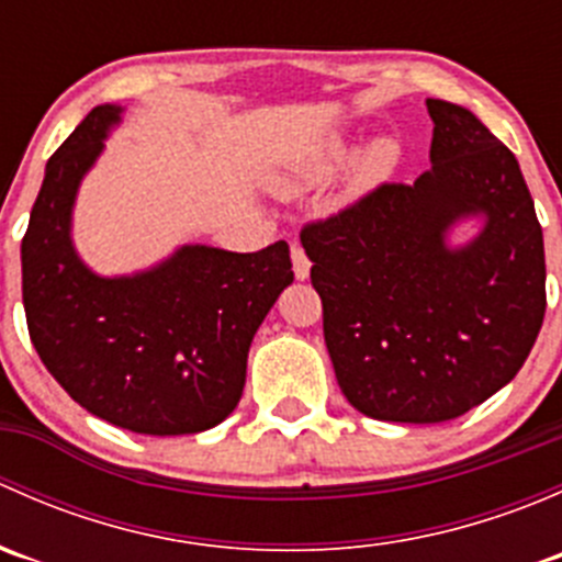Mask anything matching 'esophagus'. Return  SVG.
Wrapping results in <instances>:
<instances>
[{"label": "esophagus", "mask_w": 562, "mask_h": 562, "mask_svg": "<svg viewBox=\"0 0 562 562\" xmlns=\"http://www.w3.org/2000/svg\"><path fill=\"white\" fill-rule=\"evenodd\" d=\"M291 258H293V274H296V280H307L310 277V258L307 252H304L302 245H293L291 247Z\"/></svg>", "instance_id": "esophagus-1"}]
</instances>
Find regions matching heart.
Returning a JSON list of instances; mask_svg holds the SVG:
<instances>
[{
  "mask_svg": "<svg viewBox=\"0 0 562 562\" xmlns=\"http://www.w3.org/2000/svg\"><path fill=\"white\" fill-rule=\"evenodd\" d=\"M345 157H348V146L331 144L323 155H317L315 160L304 162V166H299L296 173L288 176L282 190H293V187H302V184H310V181L321 179V176H326L331 168H337L339 162H345ZM394 162H396L394 140H378V144H372L370 149L361 155L359 166H356V173H359L361 181L372 184V181H381L383 176L394 168Z\"/></svg>",
  "mask_w": 562,
  "mask_h": 562,
  "instance_id": "obj_1",
  "label": "heart"
}]
</instances>
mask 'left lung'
I'll return each instance as SVG.
<instances>
[{"instance_id":"obj_1","label":"left lung","mask_w":562,"mask_h":562,"mask_svg":"<svg viewBox=\"0 0 562 562\" xmlns=\"http://www.w3.org/2000/svg\"><path fill=\"white\" fill-rule=\"evenodd\" d=\"M429 168L302 228L323 337L350 405L440 424L514 381L547 310L543 234L517 157L468 108L427 100ZM484 216L451 248L459 218Z\"/></svg>"}]
</instances>
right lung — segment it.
Segmentation results:
<instances>
[{
	"label": "right lung",
	"instance_id": "right-lung-1",
	"mask_svg": "<svg viewBox=\"0 0 562 562\" xmlns=\"http://www.w3.org/2000/svg\"><path fill=\"white\" fill-rule=\"evenodd\" d=\"M119 116L92 108L45 166L21 241L26 326L45 370L92 416L195 435L239 405L255 331L293 282L291 249L184 245L138 274H94L72 247V206Z\"/></svg>",
	"mask_w": 562,
	"mask_h": 562
}]
</instances>
